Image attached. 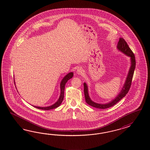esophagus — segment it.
<instances>
[{"mask_svg": "<svg viewBox=\"0 0 150 150\" xmlns=\"http://www.w3.org/2000/svg\"><path fill=\"white\" fill-rule=\"evenodd\" d=\"M76 73H77L78 75H82L84 74V70H83L82 69L80 68L77 69Z\"/></svg>", "mask_w": 150, "mask_h": 150, "instance_id": "34e87169", "label": "esophagus"}]
</instances>
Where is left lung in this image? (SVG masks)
<instances>
[{"label":"left lung","mask_w":150,"mask_h":150,"mask_svg":"<svg viewBox=\"0 0 150 150\" xmlns=\"http://www.w3.org/2000/svg\"><path fill=\"white\" fill-rule=\"evenodd\" d=\"M117 49L119 51H120L121 52L123 53L124 54L129 57L130 58V62H131V66L129 69V72L127 74V77L125 82L124 84L123 88L117 96L114 99L112 100V101L109 102V103H105V104H100V103H96L91 100L90 96H89V94H88V86H87L86 83L85 82H84L83 83L84 94H85L86 102L88 105H91L92 107L102 109H106V108H108L109 107H111L113 106L114 105H115L116 103H117L120 100L123 98V97H124L130 90L131 84H132V79L133 75H134V70H135V66H136V61H135V55L133 53V52H132V50H131V49L127 45L126 41H125L124 39L123 38H119V40L118 45H117Z\"/></svg>","instance_id":"obj_1"}]
</instances>
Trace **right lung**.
<instances>
[{
    "instance_id": "obj_1",
    "label": "right lung",
    "mask_w": 150,
    "mask_h": 150,
    "mask_svg": "<svg viewBox=\"0 0 150 150\" xmlns=\"http://www.w3.org/2000/svg\"><path fill=\"white\" fill-rule=\"evenodd\" d=\"M74 75V73L73 72H70L68 73V74H67L63 79H62V81L60 82V95L59 96V99L54 104L48 106V107H37V106H35V105H32L34 107L38 108V109H42V110H50V109H54L57 108L58 107H59L60 105H61L62 102H63V100L64 99V89H65V86L66 83L69 80H70V79H71L73 77ZM14 83H15V80H14Z\"/></svg>"
}]
</instances>
